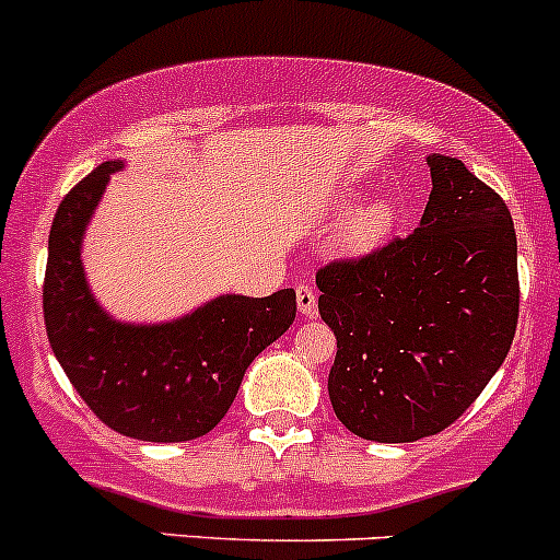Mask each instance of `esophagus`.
Instances as JSON below:
<instances>
[{"label": "esophagus", "instance_id": "esophagus-1", "mask_svg": "<svg viewBox=\"0 0 560 560\" xmlns=\"http://www.w3.org/2000/svg\"><path fill=\"white\" fill-rule=\"evenodd\" d=\"M296 304H299V313L302 315H315L318 313V296H315L313 285H299L296 288Z\"/></svg>", "mask_w": 560, "mask_h": 560}]
</instances>
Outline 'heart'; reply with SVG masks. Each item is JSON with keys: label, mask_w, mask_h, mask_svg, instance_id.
Wrapping results in <instances>:
<instances>
[{"label": "heart", "mask_w": 560, "mask_h": 560, "mask_svg": "<svg viewBox=\"0 0 560 560\" xmlns=\"http://www.w3.org/2000/svg\"><path fill=\"white\" fill-rule=\"evenodd\" d=\"M396 221H399L396 201L390 196H372L339 221L331 237V250L345 258L369 256L394 234Z\"/></svg>", "instance_id": "obj_1"}]
</instances>
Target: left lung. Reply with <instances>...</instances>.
<instances>
[{
    "instance_id": "1",
    "label": "left lung",
    "mask_w": 560,
    "mask_h": 560,
    "mask_svg": "<svg viewBox=\"0 0 560 560\" xmlns=\"http://www.w3.org/2000/svg\"><path fill=\"white\" fill-rule=\"evenodd\" d=\"M431 194L407 240L318 272L337 337L328 399L372 442L440 434L504 364L517 328V237L504 199L431 153Z\"/></svg>"
}]
</instances>
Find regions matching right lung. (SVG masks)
I'll list each match as a JSON object with an SVG mask.
<instances>
[{"label": "right lung", "mask_w": 560, "mask_h": 560, "mask_svg": "<svg viewBox=\"0 0 560 560\" xmlns=\"http://www.w3.org/2000/svg\"><path fill=\"white\" fill-rule=\"evenodd\" d=\"M105 161L59 205L48 237L43 313L48 342L91 412L142 442H188L221 423L245 369L296 318V291L253 299L223 293L161 323H126L96 302L83 237L109 175Z\"/></svg>", "instance_id": "right-lung-1"}]
</instances>
